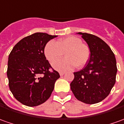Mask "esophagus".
Wrapping results in <instances>:
<instances>
[{
  "label": "esophagus",
  "mask_w": 124,
  "mask_h": 124,
  "mask_svg": "<svg viewBox=\"0 0 124 124\" xmlns=\"http://www.w3.org/2000/svg\"><path fill=\"white\" fill-rule=\"evenodd\" d=\"M64 74H65V73H64V72H60V76H63Z\"/></svg>",
  "instance_id": "34e87169"
}]
</instances>
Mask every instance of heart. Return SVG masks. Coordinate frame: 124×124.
Segmentation results:
<instances>
[{"label":"heart","instance_id":"heart-1","mask_svg":"<svg viewBox=\"0 0 124 124\" xmlns=\"http://www.w3.org/2000/svg\"><path fill=\"white\" fill-rule=\"evenodd\" d=\"M65 58L53 64V67L59 71H68L77 66L82 68L86 64L90 58V49L82 41L76 37H69L60 39L56 42L49 41L44 48L45 56L51 64L62 57Z\"/></svg>","mask_w":124,"mask_h":124}]
</instances>
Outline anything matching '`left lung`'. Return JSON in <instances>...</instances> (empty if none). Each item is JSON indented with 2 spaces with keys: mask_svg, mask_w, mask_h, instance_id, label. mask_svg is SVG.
Returning <instances> with one entry per match:
<instances>
[{
  "mask_svg": "<svg viewBox=\"0 0 124 124\" xmlns=\"http://www.w3.org/2000/svg\"><path fill=\"white\" fill-rule=\"evenodd\" d=\"M89 46L90 58L82 70L74 73L70 89L78 101L96 104L103 101L114 86L117 71L113 52L95 35L79 32Z\"/></svg>",
  "mask_w": 124,
  "mask_h": 124,
  "instance_id": "left-lung-1",
  "label": "left lung"
}]
</instances>
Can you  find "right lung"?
I'll use <instances>...</instances> for the list:
<instances>
[{"label": "right lung", "mask_w": 124, "mask_h": 124, "mask_svg": "<svg viewBox=\"0 0 124 124\" xmlns=\"http://www.w3.org/2000/svg\"><path fill=\"white\" fill-rule=\"evenodd\" d=\"M56 37L32 34L19 41L11 51L7 71L9 89L22 104L36 107L50 97L60 75L46 60L44 48Z\"/></svg>", "instance_id": "add662e5"}]
</instances>
